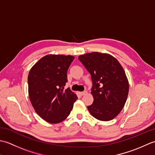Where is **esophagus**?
<instances>
[{
	"label": "esophagus",
	"instance_id": "34e87169",
	"mask_svg": "<svg viewBox=\"0 0 155 155\" xmlns=\"http://www.w3.org/2000/svg\"><path fill=\"white\" fill-rule=\"evenodd\" d=\"M79 94L81 95V96H83V95L87 94V91H84V92H79Z\"/></svg>",
	"mask_w": 155,
	"mask_h": 155
}]
</instances>
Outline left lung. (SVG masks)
<instances>
[{
  "mask_svg": "<svg viewBox=\"0 0 155 155\" xmlns=\"http://www.w3.org/2000/svg\"><path fill=\"white\" fill-rule=\"evenodd\" d=\"M93 81L94 101L88 110L101 121L113 120L126 103L129 84L124 69L116 58L107 53L89 52L78 57Z\"/></svg>",
  "mask_w": 155,
  "mask_h": 155,
  "instance_id": "obj_1",
  "label": "left lung"
}]
</instances>
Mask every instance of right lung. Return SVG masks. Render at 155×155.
<instances>
[{"instance_id":"add662e5","label":"right lung","mask_w":155,"mask_h":155,"mask_svg":"<svg viewBox=\"0 0 155 155\" xmlns=\"http://www.w3.org/2000/svg\"><path fill=\"white\" fill-rule=\"evenodd\" d=\"M74 57L47 54L32 66L28 76V96L36 113L49 123L57 124L68 117L77 96L69 88L67 71Z\"/></svg>"}]
</instances>
